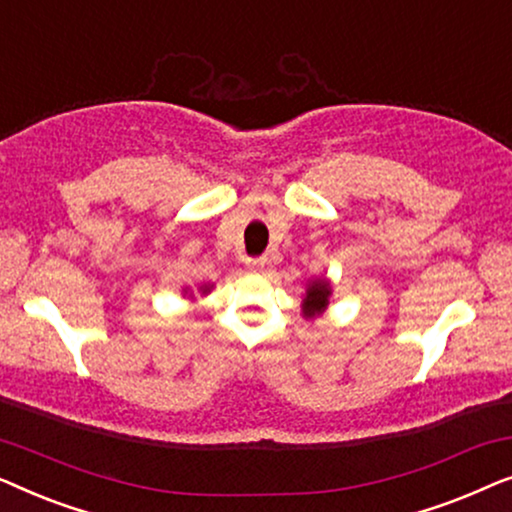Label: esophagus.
Instances as JSON below:
<instances>
[{
	"label": "esophagus",
	"mask_w": 512,
	"mask_h": 512,
	"mask_svg": "<svg viewBox=\"0 0 512 512\" xmlns=\"http://www.w3.org/2000/svg\"><path fill=\"white\" fill-rule=\"evenodd\" d=\"M265 263H268V261H265V258H249V261H247V268H249V270H254V272H263Z\"/></svg>",
	"instance_id": "esophagus-1"
}]
</instances>
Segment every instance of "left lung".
Wrapping results in <instances>:
<instances>
[{
    "label": "left lung",
    "instance_id": "obj_1",
    "mask_svg": "<svg viewBox=\"0 0 512 512\" xmlns=\"http://www.w3.org/2000/svg\"><path fill=\"white\" fill-rule=\"evenodd\" d=\"M328 298H331V284L326 279H314L307 286L305 298H303V314L305 319H314L328 307Z\"/></svg>",
    "mask_w": 512,
    "mask_h": 512
}]
</instances>
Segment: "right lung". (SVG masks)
I'll list each match as a JSON object with an SVG mask.
<instances>
[{"mask_svg":"<svg viewBox=\"0 0 512 512\" xmlns=\"http://www.w3.org/2000/svg\"><path fill=\"white\" fill-rule=\"evenodd\" d=\"M209 291H212V286H200V293H202V296H205V293H209Z\"/></svg>","mask_w":512,"mask_h":512,"instance_id":"right-lung-1","label":"right lung"}]
</instances>
